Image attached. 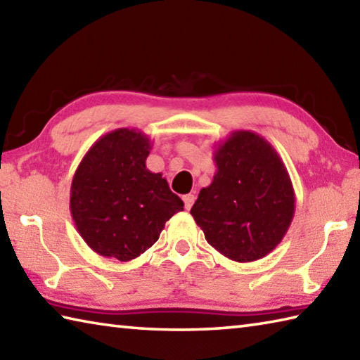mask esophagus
I'll list each match as a JSON object with an SVG mask.
<instances>
[{"label": "esophagus", "instance_id": "1", "mask_svg": "<svg viewBox=\"0 0 360 360\" xmlns=\"http://www.w3.org/2000/svg\"><path fill=\"white\" fill-rule=\"evenodd\" d=\"M194 200H195L194 194H186V195H183V202H185V208H186V210H189V208L193 207Z\"/></svg>", "mask_w": 360, "mask_h": 360}]
</instances>
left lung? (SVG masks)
I'll return each instance as SVG.
<instances>
[{"label": "left lung", "instance_id": "left-lung-1", "mask_svg": "<svg viewBox=\"0 0 360 360\" xmlns=\"http://www.w3.org/2000/svg\"><path fill=\"white\" fill-rule=\"evenodd\" d=\"M216 174L191 208L218 252L235 262L268 255L295 214V191L279 153L260 134L238 130L214 150Z\"/></svg>", "mask_w": 360, "mask_h": 360}]
</instances>
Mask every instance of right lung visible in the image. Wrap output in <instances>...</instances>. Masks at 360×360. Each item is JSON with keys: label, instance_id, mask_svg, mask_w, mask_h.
Segmentation results:
<instances>
[{"label": "right lung", "instance_id": "obj_1", "mask_svg": "<svg viewBox=\"0 0 360 360\" xmlns=\"http://www.w3.org/2000/svg\"><path fill=\"white\" fill-rule=\"evenodd\" d=\"M152 142L134 128H117L94 144L75 171L70 213L94 252L130 262L158 241L166 221L183 210L161 174L146 160Z\"/></svg>", "mask_w": 360, "mask_h": 360}]
</instances>
